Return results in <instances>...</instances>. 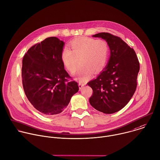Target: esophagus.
<instances>
[{"mask_svg": "<svg viewBox=\"0 0 160 160\" xmlns=\"http://www.w3.org/2000/svg\"><path fill=\"white\" fill-rule=\"evenodd\" d=\"M85 85V83H82V82H80L79 83H78V87H79V88L80 89H82L83 87H84V85Z\"/></svg>", "mask_w": 160, "mask_h": 160, "instance_id": "1", "label": "esophagus"}]
</instances>
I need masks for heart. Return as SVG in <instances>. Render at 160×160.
<instances>
[{"label": "heart", "mask_w": 160, "mask_h": 160, "mask_svg": "<svg viewBox=\"0 0 160 160\" xmlns=\"http://www.w3.org/2000/svg\"><path fill=\"white\" fill-rule=\"evenodd\" d=\"M69 48H65L61 53V60L70 72H75L77 60L80 65L77 78L80 81L87 80L93 72H102L108 63L109 46L105 41L88 37H80L70 42Z\"/></svg>", "instance_id": "obj_1"}]
</instances>
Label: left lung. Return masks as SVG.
<instances>
[{
    "label": "left lung",
    "instance_id": "left-lung-1",
    "mask_svg": "<svg viewBox=\"0 0 160 160\" xmlns=\"http://www.w3.org/2000/svg\"><path fill=\"white\" fill-rule=\"evenodd\" d=\"M108 42L110 58L107 66L88 85L93 90L89 102L104 114L118 112L129 102L137 87L139 63L134 50L119 37L108 32L92 36Z\"/></svg>",
    "mask_w": 160,
    "mask_h": 160
}]
</instances>
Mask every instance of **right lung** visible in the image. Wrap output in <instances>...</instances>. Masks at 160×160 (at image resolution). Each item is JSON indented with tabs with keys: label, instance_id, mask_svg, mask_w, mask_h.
<instances>
[{
	"label": "right lung",
	"instance_id": "add662e5",
	"mask_svg": "<svg viewBox=\"0 0 160 160\" xmlns=\"http://www.w3.org/2000/svg\"><path fill=\"white\" fill-rule=\"evenodd\" d=\"M65 42L57 37L46 38L24 56L22 81L25 94L38 111L46 116L61 113L79 88L64 69L61 53Z\"/></svg>",
	"mask_w": 160,
	"mask_h": 160
}]
</instances>
